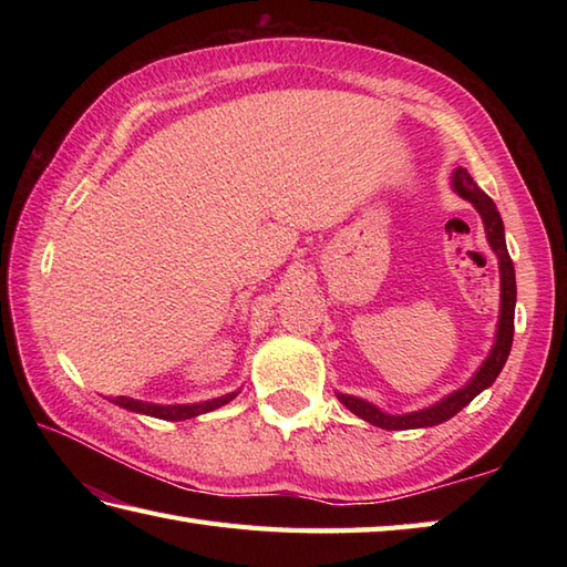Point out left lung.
Listing matches in <instances>:
<instances>
[{
    "instance_id": "1",
    "label": "left lung",
    "mask_w": 567,
    "mask_h": 567,
    "mask_svg": "<svg viewBox=\"0 0 567 567\" xmlns=\"http://www.w3.org/2000/svg\"><path fill=\"white\" fill-rule=\"evenodd\" d=\"M453 189L461 195L463 199L473 202L475 209L483 216L485 231H487V240L492 250L497 252L499 258V277H502V309H499V323H497V341L492 346V353L487 355V360L480 370L475 372V378L470 380L463 390H457L453 394L445 396L439 404H433L429 409H421V412H412V414H402V416H392L380 412L378 406H372L358 396L351 394H339V400L351 409V412L360 419L370 421L380 429L388 431H404V429H421V426H436L441 421L455 416L465 404H470L475 396L483 392L485 388H489L492 382L497 380V375L502 372L504 363H507L509 351H512V341H514V305H516V280H514V262L509 258L507 244H504V224L502 216L483 189L477 187V183L465 167H457L453 173Z\"/></svg>"
}]
</instances>
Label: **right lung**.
I'll return each instance as SVG.
<instances>
[{
	"instance_id": "obj_1",
	"label": "right lung",
	"mask_w": 567,
	"mask_h": 567,
	"mask_svg": "<svg viewBox=\"0 0 567 567\" xmlns=\"http://www.w3.org/2000/svg\"><path fill=\"white\" fill-rule=\"evenodd\" d=\"M236 396L234 394H226V396H216V400L209 402H199V404H175V406H161V404H151V402H138V400H131V396H114V404L131 409V412H138V414H148L155 419H165V421H183V419H192V416H199V414H207L212 409H219L221 404L231 402Z\"/></svg>"
}]
</instances>
